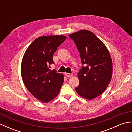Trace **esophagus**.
<instances>
[{
    "label": "esophagus",
    "instance_id": "obj_1",
    "mask_svg": "<svg viewBox=\"0 0 132 132\" xmlns=\"http://www.w3.org/2000/svg\"><path fill=\"white\" fill-rule=\"evenodd\" d=\"M65 75L67 77H71L72 76V74L71 73H65Z\"/></svg>",
    "mask_w": 132,
    "mask_h": 132
}]
</instances>
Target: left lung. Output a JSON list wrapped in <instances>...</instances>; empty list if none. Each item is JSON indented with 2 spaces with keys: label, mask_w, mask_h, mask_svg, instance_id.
Listing matches in <instances>:
<instances>
[{
  "label": "left lung",
  "mask_w": 132,
  "mask_h": 132,
  "mask_svg": "<svg viewBox=\"0 0 132 132\" xmlns=\"http://www.w3.org/2000/svg\"><path fill=\"white\" fill-rule=\"evenodd\" d=\"M69 36L76 44L83 65L78 72L79 85L75 91L86 99L99 96L106 89L112 75V62L103 42L93 33L81 30Z\"/></svg>",
  "instance_id": "8db88e82"
}]
</instances>
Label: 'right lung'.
<instances>
[{
  "instance_id": "1",
  "label": "right lung",
  "mask_w": 132,
  "mask_h": 132,
  "mask_svg": "<svg viewBox=\"0 0 132 132\" xmlns=\"http://www.w3.org/2000/svg\"><path fill=\"white\" fill-rule=\"evenodd\" d=\"M66 38L61 35L38 37L28 47L22 60L21 73L24 85L33 96L43 103L57 96L63 83V75L49 68L54 63L53 54Z\"/></svg>"
}]
</instances>
